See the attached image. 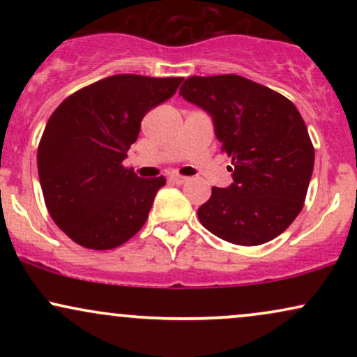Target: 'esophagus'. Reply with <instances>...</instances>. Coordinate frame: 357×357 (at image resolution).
<instances>
[{
  "label": "esophagus",
  "instance_id": "esophagus-1",
  "mask_svg": "<svg viewBox=\"0 0 357 357\" xmlns=\"http://www.w3.org/2000/svg\"><path fill=\"white\" fill-rule=\"evenodd\" d=\"M169 181L171 183H174V184H184V183H186L188 181V178H186V176H181V174H171L169 176Z\"/></svg>",
  "mask_w": 357,
  "mask_h": 357
}]
</instances>
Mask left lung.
Returning a JSON list of instances; mask_svg holds the SVG:
<instances>
[{
	"instance_id": "1",
	"label": "left lung",
	"mask_w": 357,
	"mask_h": 357,
	"mask_svg": "<svg viewBox=\"0 0 357 357\" xmlns=\"http://www.w3.org/2000/svg\"><path fill=\"white\" fill-rule=\"evenodd\" d=\"M179 96L210 114L233 165V183L213 186L199 206L203 227L243 247L284 233L304 206L314 169V146L296 105L233 73L190 77Z\"/></svg>"
}]
</instances>
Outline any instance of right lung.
I'll list each match as a JSON object with an SVG mask.
<instances>
[{
	"label": "right lung",
	"mask_w": 357,
	"mask_h": 357,
	"mask_svg": "<svg viewBox=\"0 0 357 357\" xmlns=\"http://www.w3.org/2000/svg\"><path fill=\"white\" fill-rule=\"evenodd\" d=\"M181 77L121 73L77 90L48 119L38 178L56 227L92 250L121 247L141 230L165 176L144 179L122 166L142 117L174 96Z\"/></svg>",
	"instance_id": "right-lung-1"
}]
</instances>
